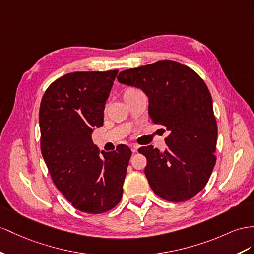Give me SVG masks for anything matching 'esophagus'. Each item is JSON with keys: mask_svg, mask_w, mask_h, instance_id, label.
<instances>
[{"mask_svg": "<svg viewBox=\"0 0 254 254\" xmlns=\"http://www.w3.org/2000/svg\"><path fill=\"white\" fill-rule=\"evenodd\" d=\"M138 148H139V147H138L137 145H132V146H131V149H132V151H133V152H137Z\"/></svg>", "mask_w": 254, "mask_h": 254, "instance_id": "obj_1", "label": "esophagus"}]
</instances>
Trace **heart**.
I'll use <instances>...</instances> for the list:
<instances>
[{
  "label": "heart",
  "instance_id": "b5f03b06",
  "mask_svg": "<svg viewBox=\"0 0 254 254\" xmlns=\"http://www.w3.org/2000/svg\"><path fill=\"white\" fill-rule=\"evenodd\" d=\"M129 90H133V89H129Z\"/></svg>",
  "mask_w": 254,
  "mask_h": 254
}]
</instances>
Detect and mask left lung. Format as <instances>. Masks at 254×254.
<instances>
[{
	"label": "left lung",
	"instance_id": "1",
	"mask_svg": "<svg viewBox=\"0 0 254 254\" xmlns=\"http://www.w3.org/2000/svg\"><path fill=\"white\" fill-rule=\"evenodd\" d=\"M117 79L144 91L151 120L170 132L163 152L152 146L138 149L147 159L145 175L151 189L170 201L192 198L208 183L217 160L218 127L206 83L172 60L123 70Z\"/></svg>",
	"mask_w": 254,
	"mask_h": 254
}]
</instances>
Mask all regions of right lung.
<instances>
[{"label": "right lung", "instance_id": "right-lung-1", "mask_svg": "<svg viewBox=\"0 0 254 254\" xmlns=\"http://www.w3.org/2000/svg\"><path fill=\"white\" fill-rule=\"evenodd\" d=\"M118 69L74 71L50 84L40 107L41 150L56 187L76 209L102 213L119 203L132 151L118 146L99 150L94 127L104 122V109Z\"/></svg>", "mask_w": 254, "mask_h": 254}]
</instances>
